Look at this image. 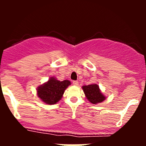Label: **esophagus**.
Returning <instances> with one entry per match:
<instances>
[{
  "instance_id": "34e87169",
  "label": "esophagus",
  "mask_w": 146,
  "mask_h": 146,
  "mask_svg": "<svg viewBox=\"0 0 146 146\" xmlns=\"http://www.w3.org/2000/svg\"><path fill=\"white\" fill-rule=\"evenodd\" d=\"M72 84L74 85V86H78L79 82H78V81H77V80H73L72 81Z\"/></svg>"
}]
</instances>
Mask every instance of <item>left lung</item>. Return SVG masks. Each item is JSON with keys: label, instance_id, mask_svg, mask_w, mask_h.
Here are the masks:
<instances>
[{"label": "left lung", "instance_id": "obj_1", "mask_svg": "<svg viewBox=\"0 0 146 146\" xmlns=\"http://www.w3.org/2000/svg\"><path fill=\"white\" fill-rule=\"evenodd\" d=\"M86 98L90 102L96 104L103 102L106 97L102 94L98 85L91 84L88 86H82Z\"/></svg>", "mask_w": 146, "mask_h": 146}]
</instances>
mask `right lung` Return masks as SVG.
Instances as JSON below:
<instances>
[{"instance_id": "right-lung-1", "label": "right lung", "mask_w": 146, "mask_h": 146, "mask_svg": "<svg viewBox=\"0 0 146 146\" xmlns=\"http://www.w3.org/2000/svg\"><path fill=\"white\" fill-rule=\"evenodd\" d=\"M70 84L69 80L60 81L55 77H50L47 82L38 86L37 95L46 104H56L61 99L65 90Z\"/></svg>"}]
</instances>
